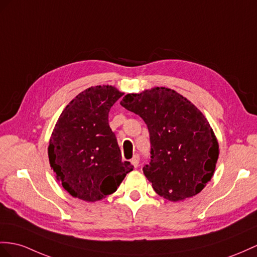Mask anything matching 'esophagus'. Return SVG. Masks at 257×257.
Here are the masks:
<instances>
[{"mask_svg":"<svg viewBox=\"0 0 257 257\" xmlns=\"http://www.w3.org/2000/svg\"><path fill=\"white\" fill-rule=\"evenodd\" d=\"M139 161H140V156L138 155V154H136V155L133 157V160H131V164H133L135 168H137L138 166H139Z\"/></svg>","mask_w":257,"mask_h":257,"instance_id":"1","label":"esophagus"}]
</instances>
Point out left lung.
<instances>
[{"label": "left lung", "instance_id": "obj_1", "mask_svg": "<svg viewBox=\"0 0 257 257\" xmlns=\"http://www.w3.org/2000/svg\"><path fill=\"white\" fill-rule=\"evenodd\" d=\"M120 105L148 126L151 159L143 173L155 192L173 202L200 193L213 177L219 155L214 131L201 111L163 87L124 95Z\"/></svg>", "mask_w": 257, "mask_h": 257}]
</instances>
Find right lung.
Segmentation results:
<instances>
[{"label":"right lung","instance_id":"add662e5","mask_svg":"<svg viewBox=\"0 0 257 257\" xmlns=\"http://www.w3.org/2000/svg\"><path fill=\"white\" fill-rule=\"evenodd\" d=\"M123 93L95 85L79 93L55 124L49 146L51 167L70 195L95 202L114 193L134 166L121 161L108 124L110 107Z\"/></svg>","mask_w":257,"mask_h":257}]
</instances>
